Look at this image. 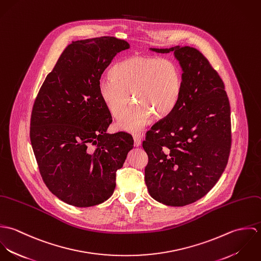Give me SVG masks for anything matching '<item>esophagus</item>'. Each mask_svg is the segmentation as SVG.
<instances>
[{"label": "esophagus", "instance_id": "obj_1", "mask_svg": "<svg viewBox=\"0 0 261 261\" xmlns=\"http://www.w3.org/2000/svg\"><path fill=\"white\" fill-rule=\"evenodd\" d=\"M134 141H135V147H140L141 146V137L139 135H134Z\"/></svg>", "mask_w": 261, "mask_h": 261}]
</instances>
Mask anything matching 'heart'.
Wrapping results in <instances>:
<instances>
[{
  "label": "heart",
  "mask_w": 261,
  "mask_h": 261,
  "mask_svg": "<svg viewBox=\"0 0 261 261\" xmlns=\"http://www.w3.org/2000/svg\"><path fill=\"white\" fill-rule=\"evenodd\" d=\"M112 74L99 79L98 94L108 112L118 118L132 93L137 103L123 112L117 123L130 133L142 129L151 115L155 119L166 117L182 94L181 67L169 58L134 55L117 63Z\"/></svg>",
  "instance_id": "b5f03b06"
}]
</instances>
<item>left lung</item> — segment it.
I'll return each instance as SVG.
<instances>
[{
  "mask_svg": "<svg viewBox=\"0 0 261 261\" xmlns=\"http://www.w3.org/2000/svg\"><path fill=\"white\" fill-rule=\"evenodd\" d=\"M174 52L183 73L176 108L146 134L145 181L160 203L181 207L204 197L220 179L231 149L230 105L223 81L196 48H150Z\"/></svg>",
  "mask_w": 261,
  "mask_h": 261,
  "instance_id": "8db88e82",
  "label": "left lung"
}]
</instances>
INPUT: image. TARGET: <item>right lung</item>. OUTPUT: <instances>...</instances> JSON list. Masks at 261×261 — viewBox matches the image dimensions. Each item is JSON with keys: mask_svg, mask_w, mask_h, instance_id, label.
Masks as SVG:
<instances>
[{"mask_svg": "<svg viewBox=\"0 0 261 261\" xmlns=\"http://www.w3.org/2000/svg\"><path fill=\"white\" fill-rule=\"evenodd\" d=\"M129 44L115 37L73 41L46 76L35 99L30 140L45 185L75 207L107 201L116 171L134 148L129 134H107L112 123L98 94V81Z\"/></svg>", "mask_w": 261, "mask_h": 261, "instance_id": "1", "label": "right lung"}]
</instances>
